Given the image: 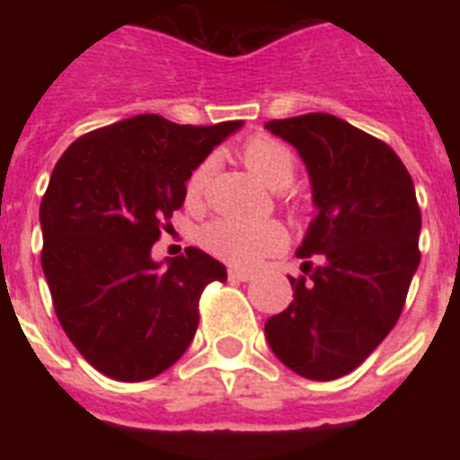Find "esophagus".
Masks as SVG:
<instances>
[{
    "label": "esophagus",
    "mask_w": 460,
    "mask_h": 460,
    "mask_svg": "<svg viewBox=\"0 0 460 460\" xmlns=\"http://www.w3.org/2000/svg\"><path fill=\"white\" fill-rule=\"evenodd\" d=\"M227 276H230L233 280H251L253 279V271L239 270V267H230V270H227Z\"/></svg>",
    "instance_id": "obj_1"
}]
</instances>
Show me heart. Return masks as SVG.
Returning <instances> with one entry per match:
<instances>
[{"label": "heart", "instance_id": "b5f03b06", "mask_svg": "<svg viewBox=\"0 0 460 460\" xmlns=\"http://www.w3.org/2000/svg\"><path fill=\"white\" fill-rule=\"evenodd\" d=\"M246 168L270 189L280 190L295 180V154L288 145L270 136L251 137L242 147ZM209 177V161L200 164L186 181V195L198 200ZM200 242L207 251L234 265H255L262 255L279 251L286 243V230L274 221H237L218 218L202 230Z\"/></svg>", "mask_w": 460, "mask_h": 460}]
</instances>
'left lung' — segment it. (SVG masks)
Segmentation results:
<instances>
[{"mask_svg": "<svg viewBox=\"0 0 460 460\" xmlns=\"http://www.w3.org/2000/svg\"><path fill=\"white\" fill-rule=\"evenodd\" d=\"M306 165L318 217L296 249L306 276L265 323L271 352L296 376L355 371L403 311L420 267L421 214L403 161L389 145L327 112L267 121Z\"/></svg>", "mask_w": 460, "mask_h": 460, "instance_id": "8db88e82", "label": "left lung"}]
</instances>
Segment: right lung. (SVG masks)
<instances>
[{
    "label": "right lung",
    "instance_id": "add662e5",
    "mask_svg": "<svg viewBox=\"0 0 460 460\" xmlns=\"http://www.w3.org/2000/svg\"><path fill=\"white\" fill-rule=\"evenodd\" d=\"M242 121L181 126L137 115L78 137L40 200V265L64 332L96 371L156 377L198 329V302L226 265L200 249L156 262L152 246L186 181Z\"/></svg>",
    "mask_w": 460,
    "mask_h": 460
}]
</instances>
